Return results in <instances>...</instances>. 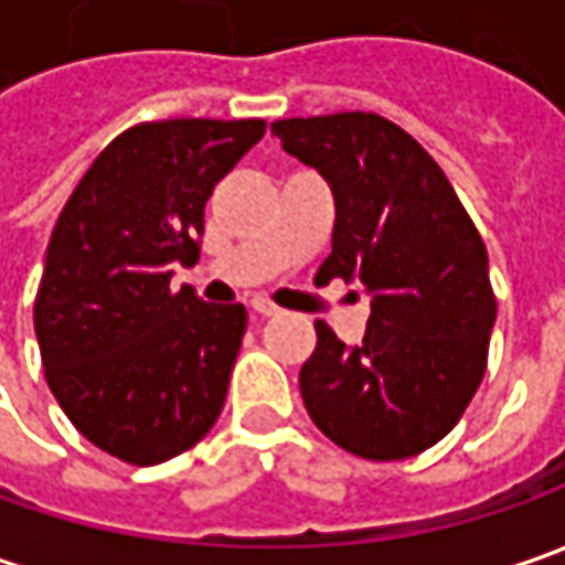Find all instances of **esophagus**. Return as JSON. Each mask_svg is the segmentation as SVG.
I'll return each instance as SVG.
<instances>
[{
  "label": "esophagus",
  "mask_w": 565,
  "mask_h": 565,
  "mask_svg": "<svg viewBox=\"0 0 565 565\" xmlns=\"http://www.w3.org/2000/svg\"><path fill=\"white\" fill-rule=\"evenodd\" d=\"M250 311H254V315H260V317H276V315H279V308H276L273 301H267V298H254V301H250Z\"/></svg>",
  "instance_id": "34e87169"
}]
</instances>
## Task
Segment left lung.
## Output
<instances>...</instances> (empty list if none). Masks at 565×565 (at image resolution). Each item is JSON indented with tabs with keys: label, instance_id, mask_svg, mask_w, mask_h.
I'll return each instance as SVG.
<instances>
[{
	"label": "left lung",
	"instance_id": "obj_1",
	"mask_svg": "<svg viewBox=\"0 0 565 565\" xmlns=\"http://www.w3.org/2000/svg\"><path fill=\"white\" fill-rule=\"evenodd\" d=\"M270 131L333 191V250L315 282L371 295L359 345L317 320L301 364L311 422L345 452L393 462L456 427L481 386L497 320L488 248L434 157L374 113L279 119Z\"/></svg>",
	"mask_w": 565,
	"mask_h": 565
}]
</instances>
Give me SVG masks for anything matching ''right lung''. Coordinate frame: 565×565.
I'll list each match as a JSON object with an SVG mask.
<instances>
[{"label": "right lung", "instance_id": "right-lung-1", "mask_svg": "<svg viewBox=\"0 0 565 565\" xmlns=\"http://www.w3.org/2000/svg\"><path fill=\"white\" fill-rule=\"evenodd\" d=\"M264 131L260 119L135 125L55 220L33 301L40 359L68 422L121 462H166L223 412L248 311L169 279L198 260L206 198Z\"/></svg>", "mask_w": 565, "mask_h": 565}]
</instances>
